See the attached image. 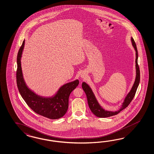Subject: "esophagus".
Returning a JSON list of instances; mask_svg holds the SVG:
<instances>
[{"label":"esophagus","mask_w":154,"mask_h":154,"mask_svg":"<svg viewBox=\"0 0 154 154\" xmlns=\"http://www.w3.org/2000/svg\"><path fill=\"white\" fill-rule=\"evenodd\" d=\"M85 76H86V74H85V73H83V72H82V73L81 74V77L82 78V79L85 78Z\"/></svg>","instance_id":"1"}]
</instances>
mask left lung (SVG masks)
I'll return each instance as SVG.
<instances>
[{"instance_id": "8db88e82", "label": "left lung", "mask_w": 154, "mask_h": 154, "mask_svg": "<svg viewBox=\"0 0 154 154\" xmlns=\"http://www.w3.org/2000/svg\"><path fill=\"white\" fill-rule=\"evenodd\" d=\"M131 41L132 42V45L136 50V77L135 82L133 84V87L132 88L131 90L130 91L128 94L127 95L126 97L125 98V101L123 103L121 109L116 111V112H110V111H107L104 110V109L102 108V107L100 106L99 104L98 103L96 99L95 96L94 95L93 92L92 91L91 88H90V86L88 85L87 83L85 82H83L82 84V88H83V91L85 92L87 99H88V104L89 106V108L91 110L92 112H93L94 114H95L96 116L100 118H106L109 116H113L118 114L119 112L125 108H127L130 103L133 100L136 92L137 91V88L140 83V68L138 64V51H137V46L135 43L133 38H131Z\"/></svg>"}]
</instances>
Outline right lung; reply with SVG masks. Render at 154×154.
Instances as JSON below:
<instances>
[{
    "label": "right lung",
    "instance_id": "1",
    "mask_svg": "<svg viewBox=\"0 0 154 154\" xmlns=\"http://www.w3.org/2000/svg\"><path fill=\"white\" fill-rule=\"evenodd\" d=\"M25 45L23 42L17 55L16 81L17 87L25 102L35 112L51 119H57L65 115L68 108L69 95L79 84L78 79L64 85L59 88L57 94L52 97H42L30 90L23 78L21 65V58Z\"/></svg>",
    "mask_w": 154,
    "mask_h": 154
}]
</instances>
